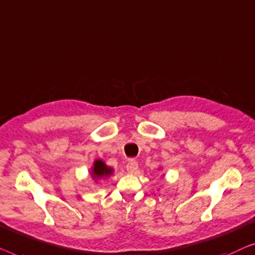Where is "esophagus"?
I'll list each match as a JSON object with an SVG mask.
<instances>
[{
	"mask_svg": "<svg viewBox=\"0 0 255 255\" xmlns=\"http://www.w3.org/2000/svg\"><path fill=\"white\" fill-rule=\"evenodd\" d=\"M137 168H138V164L136 163L135 160H132V159L129 160V163L127 164V166H126V170H127L128 173H135V172L137 171Z\"/></svg>",
	"mask_w": 255,
	"mask_h": 255,
	"instance_id": "esophagus-1",
	"label": "esophagus"
}]
</instances>
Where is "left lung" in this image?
<instances>
[{"label": "left lung", "instance_id": "8db88e82", "mask_svg": "<svg viewBox=\"0 0 255 255\" xmlns=\"http://www.w3.org/2000/svg\"><path fill=\"white\" fill-rule=\"evenodd\" d=\"M160 168H162V167H159V170H160Z\"/></svg>", "mask_w": 255, "mask_h": 255}]
</instances>
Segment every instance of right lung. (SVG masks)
Listing matches in <instances>:
<instances>
[{"mask_svg": "<svg viewBox=\"0 0 255 255\" xmlns=\"http://www.w3.org/2000/svg\"><path fill=\"white\" fill-rule=\"evenodd\" d=\"M113 172H114L113 168L109 166V165H106V163L104 162V160L96 159L91 166L90 174L93 180L97 181L100 178L110 177V175L113 174Z\"/></svg>", "mask_w": 255, "mask_h": 255, "instance_id": "1", "label": "right lung"}]
</instances>
